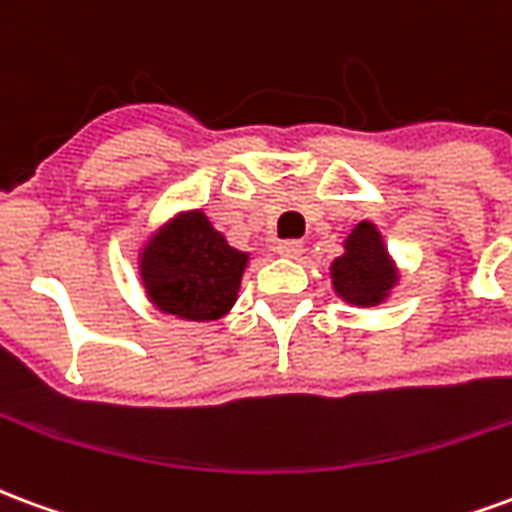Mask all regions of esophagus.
<instances>
[{
    "instance_id": "34e87169",
    "label": "esophagus",
    "mask_w": 512,
    "mask_h": 512,
    "mask_svg": "<svg viewBox=\"0 0 512 512\" xmlns=\"http://www.w3.org/2000/svg\"><path fill=\"white\" fill-rule=\"evenodd\" d=\"M275 251L281 253V256H286V259H297L302 253V242L300 240H281L278 245H275Z\"/></svg>"
}]
</instances>
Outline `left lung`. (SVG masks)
I'll return each mask as SVG.
<instances>
[{"label":"left lung","instance_id":"8db88e82","mask_svg":"<svg viewBox=\"0 0 512 512\" xmlns=\"http://www.w3.org/2000/svg\"><path fill=\"white\" fill-rule=\"evenodd\" d=\"M330 275L338 297L352 305L368 308L387 300L390 289L398 283V270L371 220L354 226L343 242V253L330 267Z\"/></svg>","mask_w":512,"mask_h":512}]
</instances>
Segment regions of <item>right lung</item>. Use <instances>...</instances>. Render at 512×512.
Here are the masks:
<instances>
[{
  "instance_id": "add662e5",
  "label": "right lung",
  "mask_w": 512,
  "mask_h": 512,
  "mask_svg": "<svg viewBox=\"0 0 512 512\" xmlns=\"http://www.w3.org/2000/svg\"><path fill=\"white\" fill-rule=\"evenodd\" d=\"M248 253L231 248L201 210L182 212L147 242L141 281L160 313L212 322L231 311Z\"/></svg>"
}]
</instances>
